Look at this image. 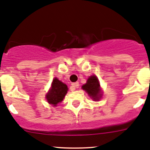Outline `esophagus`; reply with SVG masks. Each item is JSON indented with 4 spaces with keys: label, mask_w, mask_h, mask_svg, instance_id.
I'll return each mask as SVG.
<instances>
[{
    "label": "esophagus",
    "mask_w": 150,
    "mask_h": 150,
    "mask_svg": "<svg viewBox=\"0 0 150 150\" xmlns=\"http://www.w3.org/2000/svg\"><path fill=\"white\" fill-rule=\"evenodd\" d=\"M79 86V82H74V83H73L72 85H71V86L70 87V90H71V91H74V90L76 89V88H78Z\"/></svg>",
    "instance_id": "esophagus-1"
}]
</instances>
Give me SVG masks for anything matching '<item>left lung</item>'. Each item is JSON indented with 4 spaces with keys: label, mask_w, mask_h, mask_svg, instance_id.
<instances>
[{
    "label": "left lung",
    "mask_w": 150,
    "mask_h": 150,
    "mask_svg": "<svg viewBox=\"0 0 150 150\" xmlns=\"http://www.w3.org/2000/svg\"><path fill=\"white\" fill-rule=\"evenodd\" d=\"M82 89L85 90L88 95L92 97L93 100H99L102 93L100 91V85L99 80L96 76H91L88 78L87 83L82 85Z\"/></svg>",
    "instance_id": "obj_1"
}]
</instances>
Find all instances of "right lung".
Instances as JSON below:
<instances>
[{"instance_id":"1","label":"right lung","mask_w":150,"mask_h":150,"mask_svg":"<svg viewBox=\"0 0 150 150\" xmlns=\"http://www.w3.org/2000/svg\"><path fill=\"white\" fill-rule=\"evenodd\" d=\"M68 91V87L65 84L54 78L51 84V88L47 93V101L51 105L56 106L58 103L62 102Z\"/></svg>"}]
</instances>
